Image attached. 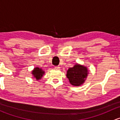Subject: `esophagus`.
I'll list each match as a JSON object with an SVG mask.
<instances>
[{
	"instance_id": "esophagus-1",
	"label": "esophagus",
	"mask_w": 120,
	"mask_h": 120,
	"mask_svg": "<svg viewBox=\"0 0 120 120\" xmlns=\"http://www.w3.org/2000/svg\"><path fill=\"white\" fill-rule=\"evenodd\" d=\"M54 68L56 69V70H59V69L60 68V67H59V66H55V67H54Z\"/></svg>"
}]
</instances>
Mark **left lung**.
Wrapping results in <instances>:
<instances>
[{"mask_svg":"<svg viewBox=\"0 0 120 120\" xmlns=\"http://www.w3.org/2000/svg\"><path fill=\"white\" fill-rule=\"evenodd\" d=\"M88 75L86 67L79 64H75L70 68L67 72V77L70 83L74 86H79L84 82Z\"/></svg>","mask_w":120,"mask_h":120,"instance_id":"8db88e82","label":"left lung"}]
</instances>
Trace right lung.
<instances>
[{"label": "right lung", "instance_id": "right-lung-1", "mask_svg": "<svg viewBox=\"0 0 120 120\" xmlns=\"http://www.w3.org/2000/svg\"><path fill=\"white\" fill-rule=\"evenodd\" d=\"M32 74L34 75L35 78L37 79V80H39V79H41L42 77L43 76V75L44 74L45 72L42 70L41 68H39L37 67L35 68L34 70L32 71Z\"/></svg>", "mask_w": 120, "mask_h": 120}]
</instances>
